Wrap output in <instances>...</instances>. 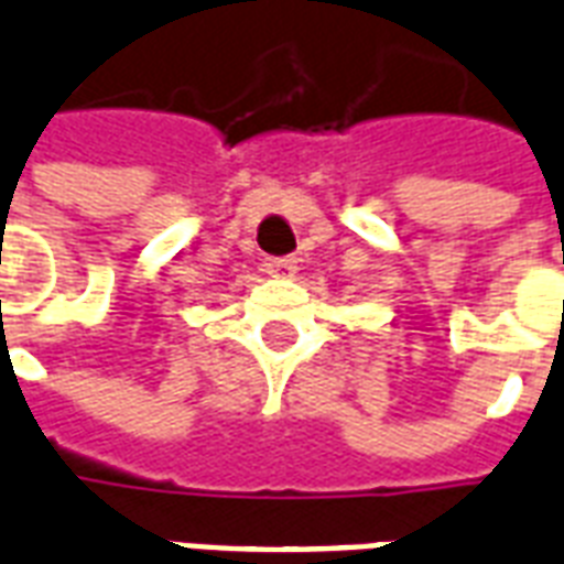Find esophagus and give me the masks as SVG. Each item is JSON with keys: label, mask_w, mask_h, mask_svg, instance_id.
<instances>
[{"label": "esophagus", "mask_w": 564, "mask_h": 564, "mask_svg": "<svg viewBox=\"0 0 564 564\" xmlns=\"http://www.w3.org/2000/svg\"><path fill=\"white\" fill-rule=\"evenodd\" d=\"M265 272L272 274V278H295L299 272V260H292V257H272V260H265Z\"/></svg>", "instance_id": "obj_1"}]
</instances>
